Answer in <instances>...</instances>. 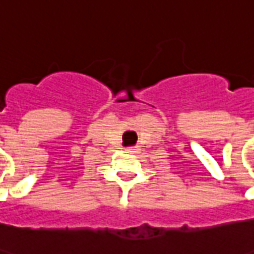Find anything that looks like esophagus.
I'll return each mask as SVG.
<instances>
[{"mask_svg": "<svg viewBox=\"0 0 254 254\" xmlns=\"http://www.w3.org/2000/svg\"><path fill=\"white\" fill-rule=\"evenodd\" d=\"M127 152H130V153H136V152H138V148L137 146H129V148H127Z\"/></svg>", "mask_w": 254, "mask_h": 254, "instance_id": "34e87169", "label": "esophagus"}]
</instances>
